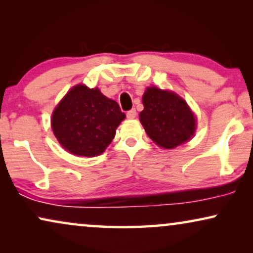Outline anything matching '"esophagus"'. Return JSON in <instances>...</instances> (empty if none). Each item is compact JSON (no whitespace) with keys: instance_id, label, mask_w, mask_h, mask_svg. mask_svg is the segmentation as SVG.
Here are the masks:
<instances>
[{"instance_id":"obj_1","label":"esophagus","mask_w":253,"mask_h":253,"mask_svg":"<svg viewBox=\"0 0 253 253\" xmlns=\"http://www.w3.org/2000/svg\"><path fill=\"white\" fill-rule=\"evenodd\" d=\"M137 116V112H136V109H130L129 112L126 113V117L127 119H130V120H132V119H134V117Z\"/></svg>"}]
</instances>
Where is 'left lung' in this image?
Masks as SVG:
<instances>
[{"instance_id":"obj_1","label":"left lung","mask_w":253,"mask_h":253,"mask_svg":"<svg viewBox=\"0 0 253 253\" xmlns=\"http://www.w3.org/2000/svg\"><path fill=\"white\" fill-rule=\"evenodd\" d=\"M143 105L139 120L147 136L159 146L170 150L195 133V115L175 93L148 87L143 95Z\"/></svg>"}]
</instances>
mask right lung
Returning a JSON list of instances; mask_svg holds the SVG:
<instances>
[{
    "instance_id": "add662e5",
    "label": "right lung",
    "mask_w": 253,
    "mask_h": 253,
    "mask_svg": "<svg viewBox=\"0 0 253 253\" xmlns=\"http://www.w3.org/2000/svg\"><path fill=\"white\" fill-rule=\"evenodd\" d=\"M126 119L119 103L98 88L72 87L55 108L51 127L65 150L81 157L101 154Z\"/></svg>"
}]
</instances>
